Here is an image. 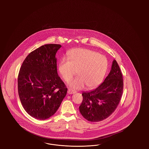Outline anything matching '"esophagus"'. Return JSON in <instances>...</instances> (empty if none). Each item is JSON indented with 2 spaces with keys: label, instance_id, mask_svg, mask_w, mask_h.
Listing matches in <instances>:
<instances>
[{
  "label": "esophagus",
  "instance_id": "34e87169",
  "mask_svg": "<svg viewBox=\"0 0 149 149\" xmlns=\"http://www.w3.org/2000/svg\"><path fill=\"white\" fill-rule=\"evenodd\" d=\"M75 93H76L75 91L72 90V89H70V88L68 89V93L69 95H72V94H74Z\"/></svg>",
  "mask_w": 149,
  "mask_h": 149
}]
</instances>
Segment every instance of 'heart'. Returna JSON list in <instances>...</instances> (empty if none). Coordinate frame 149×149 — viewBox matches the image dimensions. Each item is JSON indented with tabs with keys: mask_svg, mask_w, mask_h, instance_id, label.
Returning <instances> with one entry per match:
<instances>
[{
	"mask_svg": "<svg viewBox=\"0 0 149 149\" xmlns=\"http://www.w3.org/2000/svg\"><path fill=\"white\" fill-rule=\"evenodd\" d=\"M67 60L63 59L58 65V70L63 80L68 82L77 71V77L68 85L74 89L86 86L92 88L103 80L108 69V61L102 54L83 49H75L68 52Z\"/></svg>",
	"mask_w": 149,
	"mask_h": 149,
	"instance_id": "1",
	"label": "heart"
}]
</instances>
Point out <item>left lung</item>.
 Returning <instances> with one entry per match:
<instances>
[{"mask_svg": "<svg viewBox=\"0 0 149 149\" xmlns=\"http://www.w3.org/2000/svg\"><path fill=\"white\" fill-rule=\"evenodd\" d=\"M123 81L122 72L116 60L113 61L108 75L95 89L82 93L79 110L90 122L103 121L112 114L122 97Z\"/></svg>", "mask_w": 149, "mask_h": 149, "instance_id": "left-lung-1", "label": "left lung"}]
</instances>
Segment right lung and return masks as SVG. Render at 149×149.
<instances>
[{"label":"right lung","instance_id":"1","mask_svg":"<svg viewBox=\"0 0 149 149\" xmlns=\"http://www.w3.org/2000/svg\"><path fill=\"white\" fill-rule=\"evenodd\" d=\"M58 44L42 45L27 56L18 76L19 97L24 109L44 120L57 111L67 92L57 73L56 54Z\"/></svg>","mask_w":149,"mask_h":149}]
</instances>
